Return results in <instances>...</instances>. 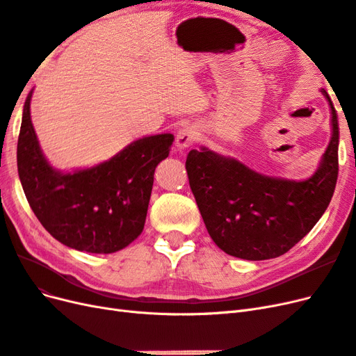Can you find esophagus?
Returning <instances> with one entry per match:
<instances>
[{"mask_svg": "<svg viewBox=\"0 0 356 356\" xmlns=\"http://www.w3.org/2000/svg\"><path fill=\"white\" fill-rule=\"evenodd\" d=\"M200 140V131L193 127V125H185L181 127L176 134V147L177 149H186L197 143Z\"/></svg>", "mask_w": 356, "mask_h": 356, "instance_id": "esophagus-1", "label": "esophagus"}]
</instances>
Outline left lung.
Instances as JSON below:
<instances>
[{"mask_svg": "<svg viewBox=\"0 0 356 356\" xmlns=\"http://www.w3.org/2000/svg\"><path fill=\"white\" fill-rule=\"evenodd\" d=\"M331 108V140L315 175L286 180L256 173L207 147L186 158L189 185L205 227L226 254L245 260L280 257L311 232L327 210L339 175V121Z\"/></svg>", "mask_w": 356, "mask_h": 356, "instance_id": "1", "label": "left lung"}]
</instances>
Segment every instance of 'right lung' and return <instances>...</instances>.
<instances>
[{
	"label": "right lung",
	"mask_w": 356,
	"mask_h": 356,
	"mask_svg": "<svg viewBox=\"0 0 356 356\" xmlns=\"http://www.w3.org/2000/svg\"><path fill=\"white\" fill-rule=\"evenodd\" d=\"M28 95L17 140V171L33 214L53 238L87 253L109 254L143 231L156 165L175 136L142 137L108 161L63 173L44 158Z\"/></svg>",
	"instance_id": "obj_1"
}]
</instances>
